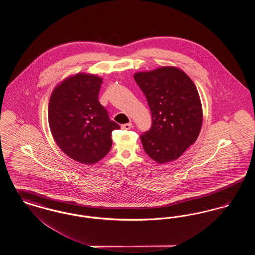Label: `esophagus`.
<instances>
[{"label": "esophagus", "instance_id": "obj_1", "mask_svg": "<svg viewBox=\"0 0 255 255\" xmlns=\"http://www.w3.org/2000/svg\"><path fill=\"white\" fill-rule=\"evenodd\" d=\"M132 127H133L132 123H126V124H123L122 126V129H124V130H130Z\"/></svg>", "mask_w": 255, "mask_h": 255}]
</instances>
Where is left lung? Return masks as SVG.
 Instances as JSON below:
<instances>
[{"instance_id":"left-lung-1","label":"left lung","mask_w":255,"mask_h":255,"mask_svg":"<svg viewBox=\"0 0 255 255\" xmlns=\"http://www.w3.org/2000/svg\"><path fill=\"white\" fill-rule=\"evenodd\" d=\"M152 114L149 131L140 135L146 154L158 163L180 158L202 128L203 109L190 77L175 67L134 73Z\"/></svg>"}]
</instances>
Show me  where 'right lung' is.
<instances>
[{"label": "right lung", "mask_w": 255, "mask_h": 255, "mask_svg": "<svg viewBox=\"0 0 255 255\" xmlns=\"http://www.w3.org/2000/svg\"><path fill=\"white\" fill-rule=\"evenodd\" d=\"M101 77L77 73L55 87L49 104V124L61 150L83 164L96 163L112 147L120 125L98 101Z\"/></svg>", "instance_id": "right-lung-1"}]
</instances>
